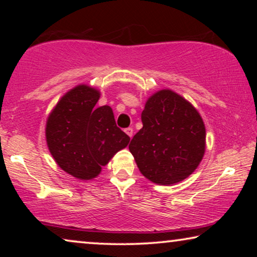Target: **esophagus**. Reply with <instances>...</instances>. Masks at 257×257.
Listing matches in <instances>:
<instances>
[{
  "label": "esophagus",
  "mask_w": 257,
  "mask_h": 257,
  "mask_svg": "<svg viewBox=\"0 0 257 257\" xmlns=\"http://www.w3.org/2000/svg\"><path fill=\"white\" fill-rule=\"evenodd\" d=\"M125 133L130 137V138H132V137H133V128L132 127L125 128Z\"/></svg>",
  "instance_id": "obj_1"
}]
</instances>
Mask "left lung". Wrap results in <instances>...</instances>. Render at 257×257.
I'll return each instance as SVG.
<instances>
[{
    "mask_svg": "<svg viewBox=\"0 0 257 257\" xmlns=\"http://www.w3.org/2000/svg\"><path fill=\"white\" fill-rule=\"evenodd\" d=\"M143 128L128 149L140 173L158 185L188 178L206 151V127L199 111L170 89L154 92L142 113Z\"/></svg>",
    "mask_w": 257,
    "mask_h": 257,
    "instance_id": "1",
    "label": "left lung"
}]
</instances>
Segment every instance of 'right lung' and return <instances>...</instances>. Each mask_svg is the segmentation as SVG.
<instances>
[{
  "label": "right lung",
  "mask_w": 257,
  "mask_h": 257,
  "mask_svg": "<svg viewBox=\"0 0 257 257\" xmlns=\"http://www.w3.org/2000/svg\"><path fill=\"white\" fill-rule=\"evenodd\" d=\"M100 91L79 84L57 101L48 115L45 140L56 164L78 180H91L130 143L117 127L108 105L97 107Z\"/></svg>",
  "instance_id": "1"
}]
</instances>
